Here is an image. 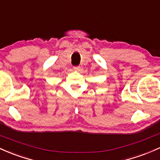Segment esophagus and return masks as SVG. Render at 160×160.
Wrapping results in <instances>:
<instances>
[{
	"label": "esophagus",
	"mask_w": 160,
	"mask_h": 160,
	"mask_svg": "<svg viewBox=\"0 0 160 160\" xmlns=\"http://www.w3.org/2000/svg\"><path fill=\"white\" fill-rule=\"evenodd\" d=\"M75 71H78L79 70V66H75V67L73 68Z\"/></svg>",
	"instance_id": "obj_1"
}]
</instances>
